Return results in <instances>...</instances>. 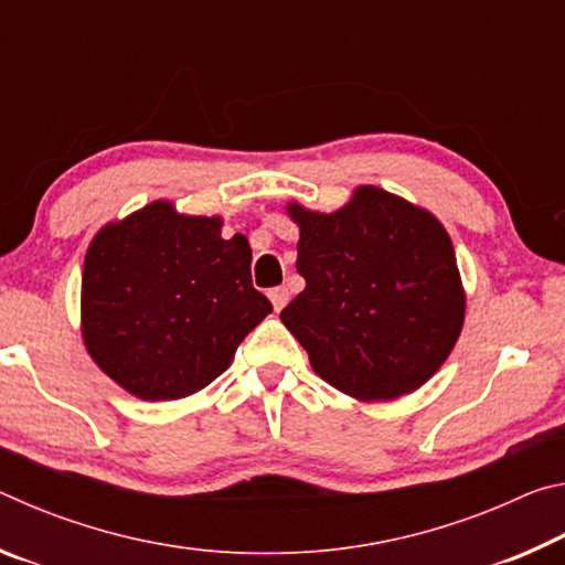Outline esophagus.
Wrapping results in <instances>:
<instances>
[{
    "instance_id": "obj_1",
    "label": "esophagus",
    "mask_w": 565,
    "mask_h": 565,
    "mask_svg": "<svg viewBox=\"0 0 565 565\" xmlns=\"http://www.w3.org/2000/svg\"><path fill=\"white\" fill-rule=\"evenodd\" d=\"M269 299H271V303H274V309L281 311L284 306L289 303V289H286V286H276V289L269 291Z\"/></svg>"
}]
</instances>
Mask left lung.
Returning <instances> with one entry per match:
<instances>
[{
    "instance_id": "1",
    "label": "left lung",
    "mask_w": 565,
    "mask_h": 565,
    "mask_svg": "<svg viewBox=\"0 0 565 565\" xmlns=\"http://www.w3.org/2000/svg\"><path fill=\"white\" fill-rule=\"evenodd\" d=\"M296 269L306 289L281 311L311 369L361 401L411 394L431 379L463 329L466 294L438 218L379 186H359L333 214L291 202Z\"/></svg>"
}]
</instances>
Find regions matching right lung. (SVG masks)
<instances>
[{"label": "right lung", "mask_w": 565, "mask_h": 565, "mask_svg": "<svg viewBox=\"0 0 565 565\" xmlns=\"http://www.w3.org/2000/svg\"><path fill=\"white\" fill-rule=\"evenodd\" d=\"M218 216L151 202L92 238L82 337L94 363L145 401H174L222 376L271 301L252 284L246 236Z\"/></svg>", "instance_id": "right-lung-1"}]
</instances>
